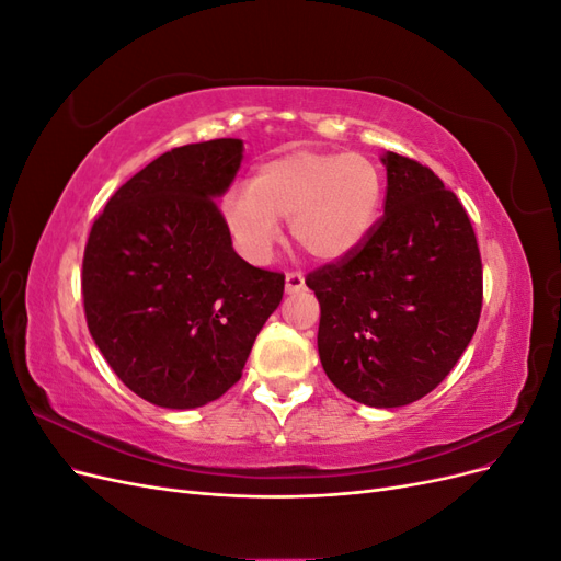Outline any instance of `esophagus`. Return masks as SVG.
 I'll list each match as a JSON object with an SVG mask.
<instances>
[{"label":"esophagus","instance_id":"1","mask_svg":"<svg viewBox=\"0 0 561 561\" xmlns=\"http://www.w3.org/2000/svg\"><path fill=\"white\" fill-rule=\"evenodd\" d=\"M304 287H307V280H304L301 274H297V271H293V274L285 276V293L287 295H297L301 293Z\"/></svg>","mask_w":561,"mask_h":561}]
</instances>
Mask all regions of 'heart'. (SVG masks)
I'll list each match as a JSON object with an SVG mask.
<instances>
[{"mask_svg": "<svg viewBox=\"0 0 561 561\" xmlns=\"http://www.w3.org/2000/svg\"><path fill=\"white\" fill-rule=\"evenodd\" d=\"M383 203L379 165L363 154L290 149L264 161L250 186L222 198V222L245 260H268L287 217L293 239L316 260L339 262L358 250Z\"/></svg>", "mask_w": 561, "mask_h": 561, "instance_id": "1", "label": "heart"}]
</instances>
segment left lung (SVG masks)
Returning <instances> with one entry per match:
<instances>
[{
	"mask_svg": "<svg viewBox=\"0 0 561 561\" xmlns=\"http://www.w3.org/2000/svg\"><path fill=\"white\" fill-rule=\"evenodd\" d=\"M386 206L363 248L307 276L330 381L369 407L410 404L461 358L482 311L470 219L431 168L386 151Z\"/></svg>",
	"mask_w": 561,
	"mask_h": 561,
	"instance_id": "1",
	"label": "left lung"
}]
</instances>
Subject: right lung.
<instances>
[{"instance_id": "right-lung-1", "label": "right lung", "mask_w": 561, "mask_h": 561, "mask_svg": "<svg viewBox=\"0 0 561 561\" xmlns=\"http://www.w3.org/2000/svg\"><path fill=\"white\" fill-rule=\"evenodd\" d=\"M243 140L165 151L118 190L83 252V309L95 346L135 396L194 410L241 379L285 276L236 254L217 201Z\"/></svg>"}]
</instances>
